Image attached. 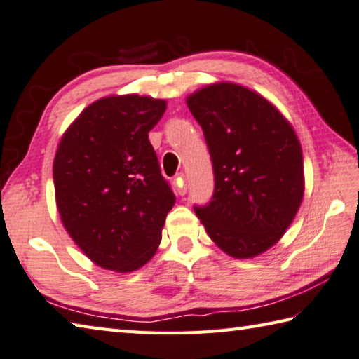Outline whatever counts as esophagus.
Instances as JSON below:
<instances>
[{"label":"esophagus","instance_id":"esophagus-1","mask_svg":"<svg viewBox=\"0 0 359 359\" xmlns=\"http://www.w3.org/2000/svg\"><path fill=\"white\" fill-rule=\"evenodd\" d=\"M174 185H175V188H177V193L180 194V196H184V194L187 193V187H185V175H184V174H179L177 177L174 179Z\"/></svg>","mask_w":359,"mask_h":359}]
</instances>
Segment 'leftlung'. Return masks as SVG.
Segmentation results:
<instances>
[{
  "label": "left lung",
  "mask_w": 359,
  "mask_h": 359,
  "mask_svg": "<svg viewBox=\"0 0 359 359\" xmlns=\"http://www.w3.org/2000/svg\"><path fill=\"white\" fill-rule=\"evenodd\" d=\"M187 105L204 130L215 174L213 198L194 208L198 218L219 250L256 257L283 238L302 205L295 130L264 95L237 83L207 84Z\"/></svg>",
  "instance_id": "1"
}]
</instances>
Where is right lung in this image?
I'll return each mask as SVG.
<instances>
[{
	"mask_svg": "<svg viewBox=\"0 0 359 359\" xmlns=\"http://www.w3.org/2000/svg\"><path fill=\"white\" fill-rule=\"evenodd\" d=\"M166 105L138 94L102 97L83 109L57 144V212L76 246L105 270L136 271L158 250L175 196L149 132Z\"/></svg>",
	"mask_w": 359,
	"mask_h": 359,
	"instance_id": "add662e5",
	"label": "right lung"
}]
</instances>
